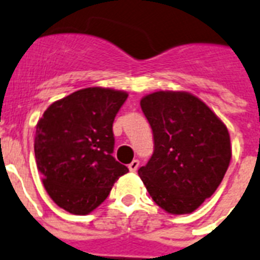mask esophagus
I'll return each instance as SVG.
<instances>
[{
  "instance_id": "obj_1",
  "label": "esophagus",
  "mask_w": 260,
  "mask_h": 260,
  "mask_svg": "<svg viewBox=\"0 0 260 260\" xmlns=\"http://www.w3.org/2000/svg\"><path fill=\"white\" fill-rule=\"evenodd\" d=\"M138 167H139V160H133L130 164H128V171L130 172H137Z\"/></svg>"
}]
</instances>
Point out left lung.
Listing matches in <instances>:
<instances>
[{"mask_svg":"<svg viewBox=\"0 0 260 260\" xmlns=\"http://www.w3.org/2000/svg\"><path fill=\"white\" fill-rule=\"evenodd\" d=\"M141 107L152 128L153 153L138 174L158 207L173 215L192 212L216 191L228 169V128L187 92H153Z\"/></svg>","mask_w":260,"mask_h":260,"instance_id":"1","label":"left lung"}]
</instances>
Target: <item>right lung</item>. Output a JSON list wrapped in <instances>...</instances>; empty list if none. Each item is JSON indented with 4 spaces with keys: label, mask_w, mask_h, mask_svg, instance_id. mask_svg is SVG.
Masks as SVG:
<instances>
[{
    "label": "right lung",
    "mask_w": 260,
    "mask_h": 260,
    "mask_svg": "<svg viewBox=\"0 0 260 260\" xmlns=\"http://www.w3.org/2000/svg\"><path fill=\"white\" fill-rule=\"evenodd\" d=\"M127 93L79 89L53 103L36 125L35 157L45 190L57 206L87 215L127 173L113 157V122Z\"/></svg>",
    "instance_id": "obj_1"
}]
</instances>
